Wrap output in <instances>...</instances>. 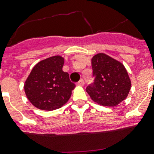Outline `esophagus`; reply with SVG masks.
<instances>
[{"label": "esophagus", "mask_w": 154, "mask_h": 154, "mask_svg": "<svg viewBox=\"0 0 154 154\" xmlns=\"http://www.w3.org/2000/svg\"><path fill=\"white\" fill-rule=\"evenodd\" d=\"M84 84H85V82H84V80L83 79H81L79 82H77V85H81V86H83V85H84Z\"/></svg>", "instance_id": "obj_1"}]
</instances>
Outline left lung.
Listing matches in <instances>:
<instances>
[{
    "label": "left lung",
    "mask_w": 154,
    "mask_h": 154,
    "mask_svg": "<svg viewBox=\"0 0 154 154\" xmlns=\"http://www.w3.org/2000/svg\"><path fill=\"white\" fill-rule=\"evenodd\" d=\"M94 82L86 87L91 99L103 106L112 107L126 98L131 81L122 63L105 53L92 58Z\"/></svg>",
    "instance_id": "obj_1"
}]
</instances>
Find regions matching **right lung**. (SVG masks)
I'll use <instances>...</instances> for the list:
<instances>
[{"label":"right lung","mask_w":154,"mask_h":154,"mask_svg":"<svg viewBox=\"0 0 154 154\" xmlns=\"http://www.w3.org/2000/svg\"><path fill=\"white\" fill-rule=\"evenodd\" d=\"M64 58L53 56L40 61L32 68L25 83V92L29 101L37 109H59L69 101L75 84L69 75L64 72Z\"/></svg>","instance_id":"add662e5"}]
</instances>
